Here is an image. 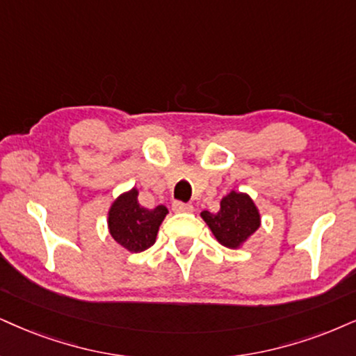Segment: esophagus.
<instances>
[{
  "label": "esophagus",
  "mask_w": 356,
  "mask_h": 356,
  "mask_svg": "<svg viewBox=\"0 0 356 356\" xmlns=\"http://www.w3.org/2000/svg\"><path fill=\"white\" fill-rule=\"evenodd\" d=\"M171 209H173L175 213H191L193 204L181 203V201H173V203H171Z\"/></svg>",
  "instance_id": "obj_1"
}]
</instances>
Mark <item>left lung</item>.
Here are the masks:
<instances>
[{
	"label": "left lung",
	"mask_w": 356,
	"mask_h": 356,
	"mask_svg": "<svg viewBox=\"0 0 356 356\" xmlns=\"http://www.w3.org/2000/svg\"><path fill=\"white\" fill-rule=\"evenodd\" d=\"M201 218L218 239L219 244L238 249L261 226V214L256 203L245 193L231 191L221 200L218 213L203 211Z\"/></svg>",
	"instance_id": "left-lung-1"
}]
</instances>
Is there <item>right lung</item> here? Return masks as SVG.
<instances>
[{
    "label": "right lung",
    "mask_w": 356,
    "mask_h": 356,
    "mask_svg": "<svg viewBox=\"0 0 356 356\" xmlns=\"http://www.w3.org/2000/svg\"><path fill=\"white\" fill-rule=\"evenodd\" d=\"M168 209L163 204L148 209L138 203V190L122 193L108 209L111 236L130 252H142L155 244L158 229Z\"/></svg>",
    "instance_id": "add662e5"
}]
</instances>
